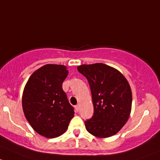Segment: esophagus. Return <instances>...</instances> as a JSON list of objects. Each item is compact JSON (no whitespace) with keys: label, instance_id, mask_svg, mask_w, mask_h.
<instances>
[{"label":"esophagus","instance_id":"esophagus-1","mask_svg":"<svg viewBox=\"0 0 160 160\" xmlns=\"http://www.w3.org/2000/svg\"><path fill=\"white\" fill-rule=\"evenodd\" d=\"M75 111H76V112H78V111H79V105H75Z\"/></svg>","mask_w":160,"mask_h":160}]
</instances>
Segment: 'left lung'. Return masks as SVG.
Instances as JSON below:
<instances>
[{"instance_id": "obj_1", "label": "left lung", "mask_w": 160, "mask_h": 160, "mask_svg": "<svg viewBox=\"0 0 160 160\" xmlns=\"http://www.w3.org/2000/svg\"><path fill=\"white\" fill-rule=\"evenodd\" d=\"M89 83L94 114L85 122L90 134L98 138L116 135L129 119L132 91L127 79L118 70L102 63L77 67Z\"/></svg>"}]
</instances>
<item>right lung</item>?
<instances>
[{
    "label": "right lung",
    "mask_w": 160,
    "mask_h": 160,
    "mask_svg": "<svg viewBox=\"0 0 160 160\" xmlns=\"http://www.w3.org/2000/svg\"><path fill=\"white\" fill-rule=\"evenodd\" d=\"M67 67L48 64L36 70L28 80L22 95V108L33 129L44 137L65 133L73 118L62 83L68 76Z\"/></svg>",
    "instance_id": "1"
}]
</instances>
